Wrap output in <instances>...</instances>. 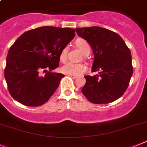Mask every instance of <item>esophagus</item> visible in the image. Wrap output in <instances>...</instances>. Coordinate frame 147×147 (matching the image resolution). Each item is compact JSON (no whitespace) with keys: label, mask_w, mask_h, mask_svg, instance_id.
Masks as SVG:
<instances>
[{"label":"esophagus","mask_w":147,"mask_h":147,"mask_svg":"<svg viewBox=\"0 0 147 147\" xmlns=\"http://www.w3.org/2000/svg\"><path fill=\"white\" fill-rule=\"evenodd\" d=\"M69 76H70V77L71 78H74V79H75V78H77V76H76V75H69Z\"/></svg>","instance_id":"esophagus-1"}]
</instances>
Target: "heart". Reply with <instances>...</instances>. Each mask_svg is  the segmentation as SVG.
Returning a JSON list of instances; mask_svg holds the SVG:
<instances>
[{"instance_id":"b5f03b06","label":"heart","mask_w":147,"mask_h":147,"mask_svg":"<svg viewBox=\"0 0 147 147\" xmlns=\"http://www.w3.org/2000/svg\"><path fill=\"white\" fill-rule=\"evenodd\" d=\"M75 45L84 55L89 54L90 49H91L89 43L83 38H78L75 40ZM67 52H68L67 47H64L61 50V54H60V60L62 62L66 61ZM61 70H62V72L67 75H80L86 71V67L82 64H76V63H73L72 62H68L62 66Z\"/></svg>"}]
</instances>
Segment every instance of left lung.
<instances>
[{"label": "left lung", "mask_w": 147, "mask_h": 147, "mask_svg": "<svg viewBox=\"0 0 147 147\" xmlns=\"http://www.w3.org/2000/svg\"><path fill=\"white\" fill-rule=\"evenodd\" d=\"M79 37L85 39L94 54L92 72L84 76L82 93L93 104H109L123 95L133 73L131 52L118 34L100 26L77 28Z\"/></svg>", "instance_id": "left-lung-1"}]
</instances>
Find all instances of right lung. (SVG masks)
I'll return each instance as SVG.
<instances>
[{
  "instance_id": "add662e5",
  "label": "right lung",
  "mask_w": 147,
  "mask_h": 147,
  "mask_svg": "<svg viewBox=\"0 0 147 147\" xmlns=\"http://www.w3.org/2000/svg\"><path fill=\"white\" fill-rule=\"evenodd\" d=\"M75 32L71 28L42 26L18 38L9 50L4 70L9 91L15 100L28 107L48 101L64 77L50 71L59 66L61 50L73 39ZM42 70L47 72L44 76L40 74Z\"/></svg>"
}]
</instances>
